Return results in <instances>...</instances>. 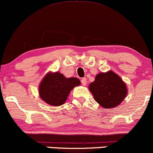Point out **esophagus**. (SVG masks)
<instances>
[{"mask_svg":"<svg viewBox=\"0 0 153 153\" xmlns=\"http://www.w3.org/2000/svg\"><path fill=\"white\" fill-rule=\"evenodd\" d=\"M81 82H82V84H83L84 86L87 85V79H86V78H82V81H81Z\"/></svg>","mask_w":153,"mask_h":153,"instance_id":"34e87169","label":"esophagus"}]
</instances>
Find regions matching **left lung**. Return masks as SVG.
Returning a JSON list of instances; mask_svg holds the SVG:
<instances>
[{
  "label": "left lung",
  "instance_id": "obj_1",
  "mask_svg": "<svg viewBox=\"0 0 153 153\" xmlns=\"http://www.w3.org/2000/svg\"><path fill=\"white\" fill-rule=\"evenodd\" d=\"M89 89L95 101L104 109H112L119 106L127 95V87L119 75L114 71L99 73Z\"/></svg>",
  "mask_w": 153,
  "mask_h": 153
}]
</instances>
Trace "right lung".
<instances>
[{"instance_id": "right-lung-1", "label": "right lung", "mask_w": 153, "mask_h": 153, "mask_svg": "<svg viewBox=\"0 0 153 153\" xmlns=\"http://www.w3.org/2000/svg\"><path fill=\"white\" fill-rule=\"evenodd\" d=\"M80 84L76 77L66 78L59 71H50L39 84V97L48 105L58 107L65 103L71 91Z\"/></svg>"}]
</instances>
